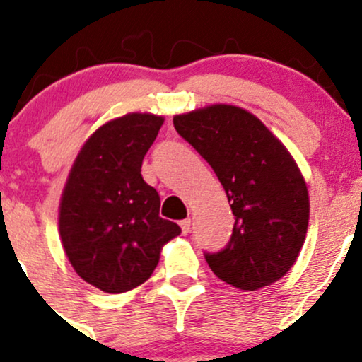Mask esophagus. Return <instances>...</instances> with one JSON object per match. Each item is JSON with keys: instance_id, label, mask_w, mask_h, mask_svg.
I'll return each mask as SVG.
<instances>
[{"instance_id": "esophagus-1", "label": "esophagus", "mask_w": 362, "mask_h": 362, "mask_svg": "<svg viewBox=\"0 0 362 362\" xmlns=\"http://www.w3.org/2000/svg\"><path fill=\"white\" fill-rule=\"evenodd\" d=\"M180 228H182V235H189V231H190V219H182Z\"/></svg>"}]
</instances>
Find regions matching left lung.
<instances>
[{
    "label": "left lung",
    "instance_id": "obj_1",
    "mask_svg": "<svg viewBox=\"0 0 362 362\" xmlns=\"http://www.w3.org/2000/svg\"><path fill=\"white\" fill-rule=\"evenodd\" d=\"M221 182L235 216L221 252L204 253L219 279L257 291L286 276L305 243L310 199L296 161L260 119L235 105L204 107L173 117Z\"/></svg>",
    "mask_w": 362,
    "mask_h": 362
}]
</instances>
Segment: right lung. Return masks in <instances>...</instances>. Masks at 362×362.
<instances>
[{
    "mask_svg": "<svg viewBox=\"0 0 362 362\" xmlns=\"http://www.w3.org/2000/svg\"><path fill=\"white\" fill-rule=\"evenodd\" d=\"M153 114H127L98 127L74 160L59 204L68 260L88 284L110 294L149 279L161 247L182 233L160 218V195L141 175L163 126Z\"/></svg>",
    "mask_w": 362,
    "mask_h": 362,
    "instance_id": "obj_1",
    "label": "right lung"
}]
</instances>
